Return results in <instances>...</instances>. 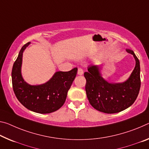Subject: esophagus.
Returning <instances> with one entry per match:
<instances>
[{"mask_svg":"<svg viewBox=\"0 0 149 149\" xmlns=\"http://www.w3.org/2000/svg\"><path fill=\"white\" fill-rule=\"evenodd\" d=\"M77 74L79 75H82L84 74V70L81 68H79L78 70H77Z\"/></svg>","mask_w":149,"mask_h":149,"instance_id":"obj_1","label":"esophagus"}]
</instances>
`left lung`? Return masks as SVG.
<instances>
[{"mask_svg": "<svg viewBox=\"0 0 149 149\" xmlns=\"http://www.w3.org/2000/svg\"><path fill=\"white\" fill-rule=\"evenodd\" d=\"M135 60V66L129 78L123 82L111 83L103 78L101 65L90 64L84 73L86 79V91L90 104L99 111L116 113L133 104L141 87L140 62L134 52L126 49Z\"/></svg>", "mask_w": 149, "mask_h": 149, "instance_id": "left-lung-1", "label": "left lung"}]
</instances>
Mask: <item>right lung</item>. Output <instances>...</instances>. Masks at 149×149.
I'll use <instances>...</instances> for the list:
<instances>
[{
  "instance_id": "right-lung-1",
  "label": "right lung",
  "mask_w": 149,
  "mask_h": 149,
  "mask_svg": "<svg viewBox=\"0 0 149 149\" xmlns=\"http://www.w3.org/2000/svg\"><path fill=\"white\" fill-rule=\"evenodd\" d=\"M30 42L21 48L12 70L13 90L18 100L26 108L35 113L46 114L59 109L65 103L68 91L77 75V68L69 72H56L46 83L30 85L23 78V53Z\"/></svg>"
}]
</instances>
